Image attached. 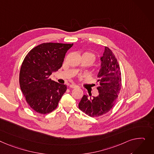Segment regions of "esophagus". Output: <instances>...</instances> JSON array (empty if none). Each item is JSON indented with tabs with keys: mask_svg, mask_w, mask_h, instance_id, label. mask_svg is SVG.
Returning a JSON list of instances; mask_svg holds the SVG:
<instances>
[{
	"mask_svg": "<svg viewBox=\"0 0 154 154\" xmlns=\"http://www.w3.org/2000/svg\"><path fill=\"white\" fill-rule=\"evenodd\" d=\"M69 87L72 88H77L78 86L75 84H70V85H69Z\"/></svg>",
	"mask_w": 154,
	"mask_h": 154,
	"instance_id": "1",
	"label": "esophagus"
}]
</instances>
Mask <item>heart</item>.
<instances>
[{
	"instance_id": "heart-1",
	"label": "heart",
	"mask_w": 154,
	"mask_h": 154,
	"mask_svg": "<svg viewBox=\"0 0 154 154\" xmlns=\"http://www.w3.org/2000/svg\"><path fill=\"white\" fill-rule=\"evenodd\" d=\"M84 55H87V56H88L91 58V59L92 60V61H93V60H94V59H95V55H94V54L91 53H85L84 54Z\"/></svg>"
}]
</instances>
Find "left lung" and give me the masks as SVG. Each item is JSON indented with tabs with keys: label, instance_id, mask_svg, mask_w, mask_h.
<instances>
[{
	"label": "left lung",
	"instance_id": "8db88e82",
	"mask_svg": "<svg viewBox=\"0 0 154 154\" xmlns=\"http://www.w3.org/2000/svg\"><path fill=\"white\" fill-rule=\"evenodd\" d=\"M101 67L98 75L99 95L91 98L84 95L79 104V109L91 117H98L109 112L115 106L122 85L119 65L112 51L105 46Z\"/></svg>",
	"mask_w": 154,
	"mask_h": 154
}]
</instances>
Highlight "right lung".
<instances>
[{
	"mask_svg": "<svg viewBox=\"0 0 154 154\" xmlns=\"http://www.w3.org/2000/svg\"><path fill=\"white\" fill-rule=\"evenodd\" d=\"M72 44H41L25 56L19 74L21 90L29 106L38 113L45 115L54 110L67 86L51 80L53 71L63 65L67 50Z\"/></svg>",
	"mask_w": 154,
	"mask_h": 154,
	"instance_id": "right-lung-1",
	"label": "right lung"
}]
</instances>
